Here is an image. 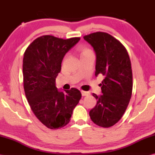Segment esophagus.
Segmentation results:
<instances>
[{"label":"esophagus","mask_w":155,"mask_h":155,"mask_svg":"<svg viewBox=\"0 0 155 155\" xmlns=\"http://www.w3.org/2000/svg\"><path fill=\"white\" fill-rule=\"evenodd\" d=\"M81 94H82V96H83V97L87 96V95L89 94V93H88V92H86V91H81Z\"/></svg>","instance_id":"34e87169"}]
</instances>
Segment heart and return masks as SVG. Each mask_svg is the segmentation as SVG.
<instances>
[{
    "mask_svg": "<svg viewBox=\"0 0 155 155\" xmlns=\"http://www.w3.org/2000/svg\"><path fill=\"white\" fill-rule=\"evenodd\" d=\"M80 52H81V57H84V56H87L88 54H91L93 53L92 51L90 50L89 48H88L87 47H82L80 48Z\"/></svg>",
    "mask_w": 155,
    "mask_h": 155,
    "instance_id": "1",
    "label": "heart"
}]
</instances>
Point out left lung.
<instances>
[{
	"instance_id": "8db88e82",
	"label": "left lung",
	"mask_w": 155,
	"mask_h": 155,
	"mask_svg": "<svg viewBox=\"0 0 155 155\" xmlns=\"http://www.w3.org/2000/svg\"><path fill=\"white\" fill-rule=\"evenodd\" d=\"M83 38L96 54L95 76L104 77L100 84L102 94H93L97 102L89 112L90 117L98 126L110 127L123 117L132 95L129 56L124 46L106 32H94Z\"/></svg>"
}]
</instances>
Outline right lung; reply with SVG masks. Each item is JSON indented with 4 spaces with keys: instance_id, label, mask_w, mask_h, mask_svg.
I'll use <instances>...</instances> for the list:
<instances>
[{
    "instance_id": "obj_1",
    "label": "right lung",
    "mask_w": 155,
    "mask_h": 155,
    "mask_svg": "<svg viewBox=\"0 0 155 155\" xmlns=\"http://www.w3.org/2000/svg\"><path fill=\"white\" fill-rule=\"evenodd\" d=\"M51 35L37 38L28 46L23 57V83L26 97L35 115L51 129L66 126L81 98L75 88L65 91L56 87L66 53L80 41Z\"/></svg>"
}]
</instances>
